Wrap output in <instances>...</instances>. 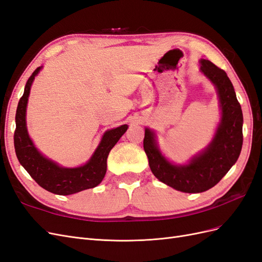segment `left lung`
I'll use <instances>...</instances> for the list:
<instances>
[{
	"label": "left lung",
	"instance_id": "1",
	"mask_svg": "<svg viewBox=\"0 0 262 262\" xmlns=\"http://www.w3.org/2000/svg\"><path fill=\"white\" fill-rule=\"evenodd\" d=\"M200 72L215 87L221 109L220 122L209 145L187 164H173L161 152L153 130L145 128L143 141L154 176L187 193L203 192L215 186L238 160L243 146V113L231 80L209 60H200Z\"/></svg>",
	"mask_w": 262,
	"mask_h": 262
}]
</instances>
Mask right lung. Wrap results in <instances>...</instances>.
<instances>
[{
	"instance_id": "obj_1",
	"label": "right lung",
	"mask_w": 262,
	"mask_h": 262,
	"mask_svg": "<svg viewBox=\"0 0 262 262\" xmlns=\"http://www.w3.org/2000/svg\"><path fill=\"white\" fill-rule=\"evenodd\" d=\"M41 69L42 66L37 68L30 75L23 96L18 101L15 116L16 130L14 133V146L18 161L31 178L49 192L69 195L96 187L106 175L109 152L128 130V124L107 130L95 152L84 165L77 167H63L57 162L46 157L39 152L31 141L26 124V109L30 89Z\"/></svg>"
}]
</instances>
